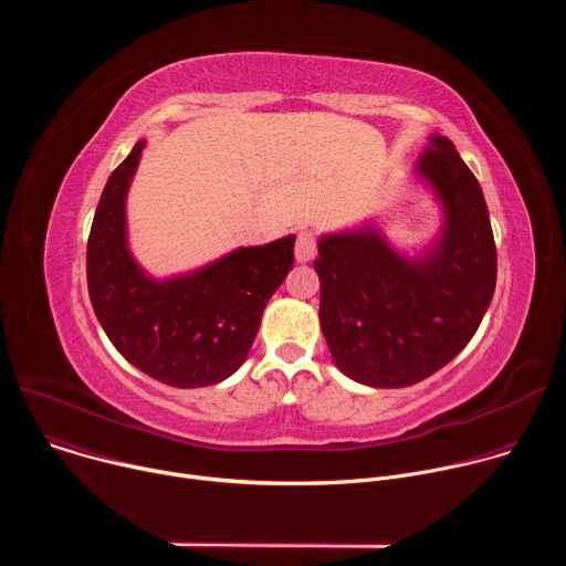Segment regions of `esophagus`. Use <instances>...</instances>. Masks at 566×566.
<instances>
[{"mask_svg":"<svg viewBox=\"0 0 566 566\" xmlns=\"http://www.w3.org/2000/svg\"><path fill=\"white\" fill-rule=\"evenodd\" d=\"M317 253V237L313 230H302L297 234V241H295V260L297 262H308L313 260Z\"/></svg>","mask_w":566,"mask_h":566,"instance_id":"1","label":"esophagus"}]
</instances>
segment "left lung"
<instances>
[{"instance_id": "left-lung-1", "label": "left lung", "mask_w": 566, "mask_h": 566, "mask_svg": "<svg viewBox=\"0 0 566 566\" xmlns=\"http://www.w3.org/2000/svg\"><path fill=\"white\" fill-rule=\"evenodd\" d=\"M419 172L446 208V232L421 262L371 228L322 237L319 327L334 363L371 387H408L448 365L474 336L497 282L483 192L454 145L432 136Z\"/></svg>"}]
</instances>
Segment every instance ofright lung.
<instances>
[{
  "label": "right lung",
  "instance_id": "1",
  "mask_svg": "<svg viewBox=\"0 0 566 566\" xmlns=\"http://www.w3.org/2000/svg\"><path fill=\"white\" fill-rule=\"evenodd\" d=\"M145 143L112 172L87 241V284L112 345L172 387L214 385L247 360L271 295L293 266L295 237L239 249L186 277L151 282L125 244V195Z\"/></svg>",
  "mask_w": 566,
  "mask_h": 566
}]
</instances>
